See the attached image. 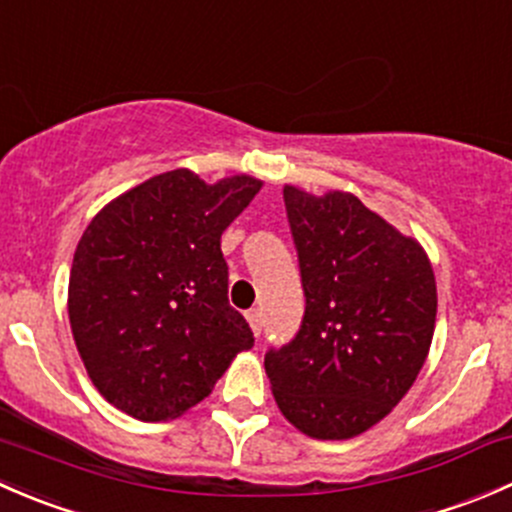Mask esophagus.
Instances as JSON below:
<instances>
[{"label":"esophagus","mask_w":512,"mask_h":512,"mask_svg":"<svg viewBox=\"0 0 512 512\" xmlns=\"http://www.w3.org/2000/svg\"><path fill=\"white\" fill-rule=\"evenodd\" d=\"M245 317H247V322H250V327H252V332H255V337H260V332H262V312H260V309H250V312H247Z\"/></svg>","instance_id":"esophagus-1"}]
</instances>
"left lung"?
Instances as JSON below:
<instances>
[{
	"label": "left lung",
	"mask_w": 512,
	"mask_h": 512,
	"mask_svg": "<svg viewBox=\"0 0 512 512\" xmlns=\"http://www.w3.org/2000/svg\"><path fill=\"white\" fill-rule=\"evenodd\" d=\"M282 193L307 307L297 337L267 352V379L297 431L347 441L389 416L426 364L436 277L421 242L356 195Z\"/></svg>",
	"instance_id": "obj_1"
}]
</instances>
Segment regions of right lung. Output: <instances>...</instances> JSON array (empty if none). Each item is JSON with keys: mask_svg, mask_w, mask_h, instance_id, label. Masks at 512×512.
<instances>
[{"mask_svg": "<svg viewBox=\"0 0 512 512\" xmlns=\"http://www.w3.org/2000/svg\"><path fill=\"white\" fill-rule=\"evenodd\" d=\"M262 180L153 175L86 225L69 275V322L98 394L138 421L183 416L213 391L250 324L227 302L220 237Z\"/></svg>", "mask_w": 512, "mask_h": 512, "instance_id": "1", "label": "right lung"}]
</instances>
